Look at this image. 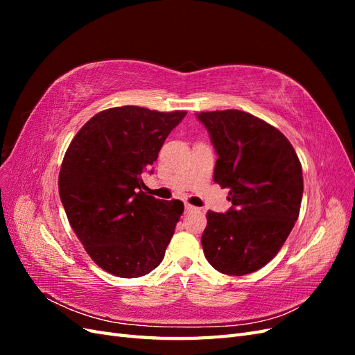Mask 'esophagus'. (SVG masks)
I'll use <instances>...</instances> for the list:
<instances>
[{"label": "esophagus", "mask_w": 355, "mask_h": 355, "mask_svg": "<svg viewBox=\"0 0 355 355\" xmlns=\"http://www.w3.org/2000/svg\"><path fill=\"white\" fill-rule=\"evenodd\" d=\"M185 211L187 213H189V211H198V209L194 207V206H191V204H185Z\"/></svg>", "instance_id": "obj_1"}]
</instances>
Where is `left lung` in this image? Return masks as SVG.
<instances>
[{"instance_id":"1","label":"left lung","mask_w":355,"mask_h":355,"mask_svg":"<svg viewBox=\"0 0 355 355\" xmlns=\"http://www.w3.org/2000/svg\"><path fill=\"white\" fill-rule=\"evenodd\" d=\"M218 154L213 179L230 189L227 213L207 211L201 244L222 274L261 270L282 249L302 201V166L274 125L239 110L196 114Z\"/></svg>"}]
</instances>
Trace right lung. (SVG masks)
I'll return each instance as SVG.
<instances>
[{
    "mask_svg": "<svg viewBox=\"0 0 355 355\" xmlns=\"http://www.w3.org/2000/svg\"><path fill=\"white\" fill-rule=\"evenodd\" d=\"M185 115L118 106L92 116L69 144L59 196L85 252L106 272L136 278L163 261L184 202L157 200L137 189Z\"/></svg>",
    "mask_w": 355,
    "mask_h": 355,
    "instance_id": "right-lung-1",
    "label": "right lung"
}]
</instances>
